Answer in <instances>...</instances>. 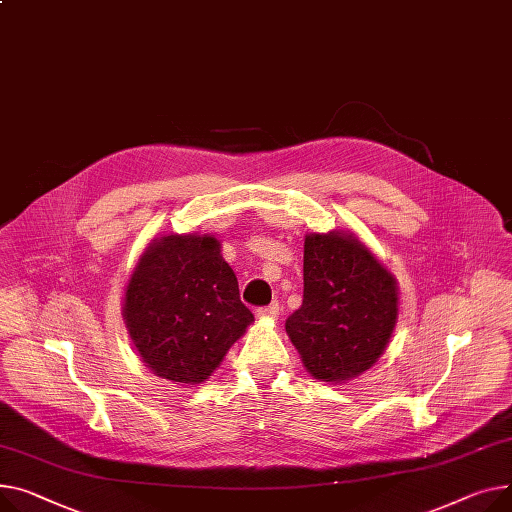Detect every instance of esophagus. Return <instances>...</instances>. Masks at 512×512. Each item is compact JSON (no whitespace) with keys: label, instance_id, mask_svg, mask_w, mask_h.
Returning <instances> with one entry per match:
<instances>
[{"label":"esophagus","instance_id":"esophagus-1","mask_svg":"<svg viewBox=\"0 0 512 512\" xmlns=\"http://www.w3.org/2000/svg\"><path fill=\"white\" fill-rule=\"evenodd\" d=\"M257 317H261V319H278L280 317V304L278 302H271L269 306H261V309H257Z\"/></svg>","mask_w":512,"mask_h":512}]
</instances>
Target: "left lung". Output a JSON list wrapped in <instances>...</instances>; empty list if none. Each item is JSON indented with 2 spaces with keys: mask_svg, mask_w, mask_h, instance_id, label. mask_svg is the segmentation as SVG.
Returning <instances> with one entry per match:
<instances>
[{
  "mask_svg": "<svg viewBox=\"0 0 512 512\" xmlns=\"http://www.w3.org/2000/svg\"><path fill=\"white\" fill-rule=\"evenodd\" d=\"M304 294L286 321L302 364L325 383L350 381L385 352L397 323V282L350 232L306 234Z\"/></svg>",
  "mask_w": 512,
  "mask_h": 512,
  "instance_id": "1",
  "label": "left lung"
}]
</instances>
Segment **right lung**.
<instances>
[{
	"label": "right lung",
	"mask_w": 512,
	"mask_h": 512,
	"mask_svg": "<svg viewBox=\"0 0 512 512\" xmlns=\"http://www.w3.org/2000/svg\"><path fill=\"white\" fill-rule=\"evenodd\" d=\"M123 319L156 377L203 383L253 323L232 267L210 234H166L148 245L125 288Z\"/></svg>",
	"instance_id": "right-lung-1"
}]
</instances>
